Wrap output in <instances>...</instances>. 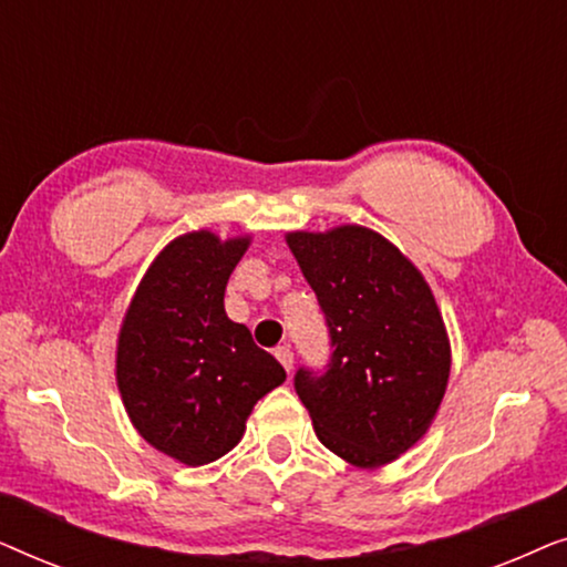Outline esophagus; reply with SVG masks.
I'll use <instances>...</instances> for the list:
<instances>
[{
	"label": "esophagus",
	"mask_w": 567,
	"mask_h": 567,
	"mask_svg": "<svg viewBox=\"0 0 567 567\" xmlns=\"http://www.w3.org/2000/svg\"><path fill=\"white\" fill-rule=\"evenodd\" d=\"M276 359L281 361V367L286 369V371H291L293 369V353H291V346H278L276 348Z\"/></svg>",
	"instance_id": "34e87169"
}]
</instances>
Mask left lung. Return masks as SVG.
I'll list each match as a JSON object with an SVG mask.
<instances>
[{"instance_id": "1", "label": "left lung", "mask_w": 567, "mask_h": 567, "mask_svg": "<svg viewBox=\"0 0 567 567\" xmlns=\"http://www.w3.org/2000/svg\"><path fill=\"white\" fill-rule=\"evenodd\" d=\"M330 328L322 377L293 386L317 439L359 470L398 460L425 436L446 394L452 346L429 281L398 245L361 227L286 231Z\"/></svg>"}]
</instances>
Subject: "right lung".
Masks as SVG:
<instances>
[{"instance_id": "1", "label": "right lung", "mask_w": 567, "mask_h": 567, "mask_svg": "<svg viewBox=\"0 0 567 567\" xmlns=\"http://www.w3.org/2000/svg\"><path fill=\"white\" fill-rule=\"evenodd\" d=\"M250 243L212 229L175 237L146 268L118 330L115 382L131 423L188 467L231 452L255 402L286 382L281 363L224 309Z\"/></svg>"}]
</instances>
